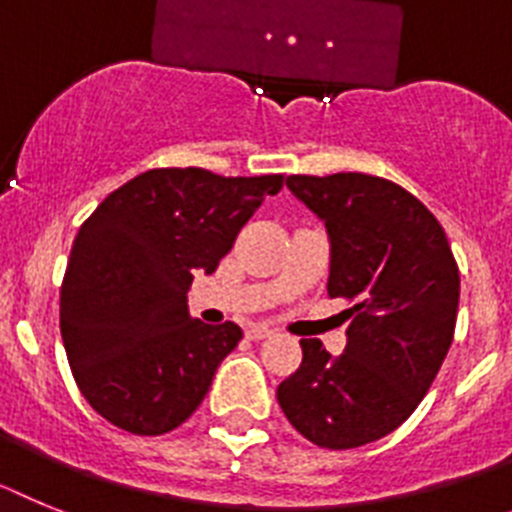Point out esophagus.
<instances>
[{
    "label": "esophagus",
    "mask_w": 512,
    "mask_h": 512,
    "mask_svg": "<svg viewBox=\"0 0 512 512\" xmlns=\"http://www.w3.org/2000/svg\"><path fill=\"white\" fill-rule=\"evenodd\" d=\"M270 335H273V330L265 327V324H252L250 330H247V337H250V340H265V337Z\"/></svg>",
    "instance_id": "obj_1"
}]
</instances>
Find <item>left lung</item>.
<instances>
[{
	"mask_svg": "<svg viewBox=\"0 0 512 512\" xmlns=\"http://www.w3.org/2000/svg\"><path fill=\"white\" fill-rule=\"evenodd\" d=\"M286 188L327 226V293L355 306L342 355L301 340L304 361L278 386V404L306 441L366 446L397 430L433 384L456 327L459 268L438 219L384 177L291 175Z\"/></svg>",
	"mask_w": 512,
	"mask_h": 512,
	"instance_id": "1",
	"label": "left lung"
}]
</instances>
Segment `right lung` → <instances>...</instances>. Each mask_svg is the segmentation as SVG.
Returning a JSON list of instances; mask_svg holds the SVG:
<instances>
[{
	"instance_id": "right-lung-1",
	"label": "right lung",
	"mask_w": 512,
	"mask_h": 512,
	"mask_svg": "<svg viewBox=\"0 0 512 512\" xmlns=\"http://www.w3.org/2000/svg\"><path fill=\"white\" fill-rule=\"evenodd\" d=\"M283 175L149 170L110 193L71 244L61 337L84 399L115 428L162 435L188 420L242 340L190 317L195 270L211 275Z\"/></svg>"
}]
</instances>
